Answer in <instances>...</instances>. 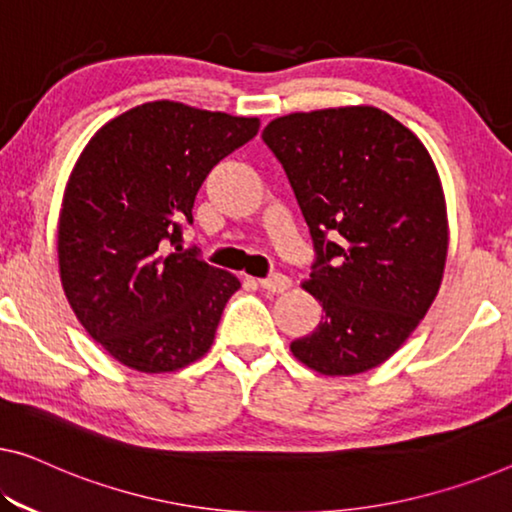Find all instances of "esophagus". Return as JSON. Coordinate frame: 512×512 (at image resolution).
<instances>
[{
    "label": "esophagus",
    "instance_id": "34e87169",
    "mask_svg": "<svg viewBox=\"0 0 512 512\" xmlns=\"http://www.w3.org/2000/svg\"><path fill=\"white\" fill-rule=\"evenodd\" d=\"M258 286L267 290V293L279 295V293H286V290L290 288V279L286 277V274H272V277L258 279Z\"/></svg>",
    "mask_w": 512,
    "mask_h": 512
}]
</instances>
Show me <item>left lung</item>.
I'll return each mask as SVG.
<instances>
[{"label":"left lung","mask_w":512,"mask_h":512,"mask_svg":"<svg viewBox=\"0 0 512 512\" xmlns=\"http://www.w3.org/2000/svg\"><path fill=\"white\" fill-rule=\"evenodd\" d=\"M309 226L316 263L302 283L325 311L290 343L322 375H359L419 327L442 286L448 219L442 180L410 128L371 105L295 112L267 123Z\"/></svg>","instance_id":"obj_1"}]
</instances>
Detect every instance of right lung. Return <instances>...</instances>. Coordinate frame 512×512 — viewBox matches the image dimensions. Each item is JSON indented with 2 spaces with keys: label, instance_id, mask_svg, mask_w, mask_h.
I'll return each mask as SVG.
<instances>
[{
  "label": "right lung",
  "instance_id": "add662e5",
  "mask_svg": "<svg viewBox=\"0 0 512 512\" xmlns=\"http://www.w3.org/2000/svg\"><path fill=\"white\" fill-rule=\"evenodd\" d=\"M258 125L155 100L102 125L77 157L59 212L61 286L82 327L123 366L171 373L210 350L240 281L183 251L180 224H192L210 169Z\"/></svg>",
  "mask_w": 512,
  "mask_h": 512
}]
</instances>
